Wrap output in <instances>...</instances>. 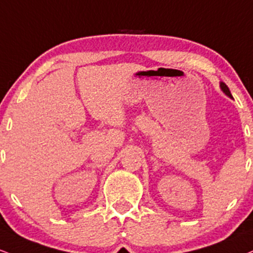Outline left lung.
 I'll use <instances>...</instances> for the list:
<instances>
[{"label":"left lung","mask_w":253,"mask_h":253,"mask_svg":"<svg viewBox=\"0 0 253 253\" xmlns=\"http://www.w3.org/2000/svg\"><path fill=\"white\" fill-rule=\"evenodd\" d=\"M220 89L223 90V93L225 94V95H227L229 97H231V99H233V97H232V94H231L230 89H229V87H227L226 84H224V82H220Z\"/></svg>","instance_id":"obj_1"}]
</instances>
